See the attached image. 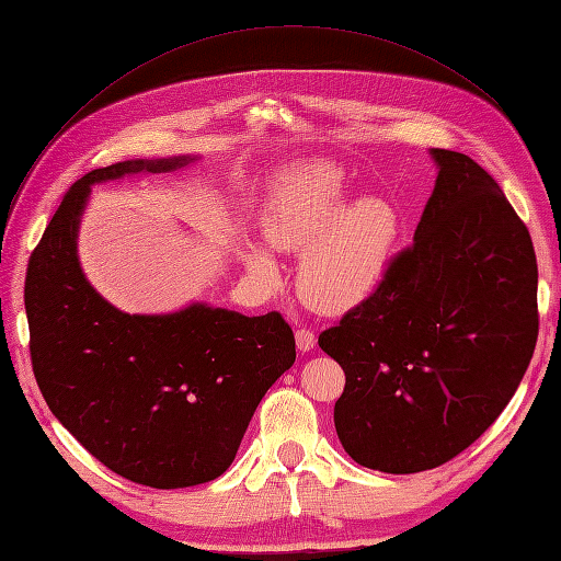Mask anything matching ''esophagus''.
<instances>
[{
    "label": "esophagus",
    "instance_id": "esophagus-1",
    "mask_svg": "<svg viewBox=\"0 0 561 561\" xmlns=\"http://www.w3.org/2000/svg\"><path fill=\"white\" fill-rule=\"evenodd\" d=\"M295 342H297V348L301 353H307V351H311L316 346V334L311 330H307V328H299L295 332Z\"/></svg>",
    "mask_w": 561,
    "mask_h": 561
}]
</instances>
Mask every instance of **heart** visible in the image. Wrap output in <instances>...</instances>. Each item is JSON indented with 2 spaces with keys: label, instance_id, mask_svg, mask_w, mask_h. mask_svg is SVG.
Masks as SVG:
<instances>
[{
  "label": "heart",
  "instance_id": "1",
  "mask_svg": "<svg viewBox=\"0 0 561 561\" xmlns=\"http://www.w3.org/2000/svg\"><path fill=\"white\" fill-rule=\"evenodd\" d=\"M346 182L332 161H301L276 178L262 210L271 250L301 252L297 287L311 307L351 311L377 290L393 257L400 219L381 196L342 203ZM248 274L264 285L278 280L274 254L260 245L243 252Z\"/></svg>",
  "mask_w": 561,
  "mask_h": 561
}]
</instances>
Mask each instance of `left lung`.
Wrapping results in <instances>:
<instances>
[{"instance_id":"left-lung-1","label":"left lung","mask_w":561,"mask_h":561,"mask_svg":"<svg viewBox=\"0 0 561 561\" xmlns=\"http://www.w3.org/2000/svg\"><path fill=\"white\" fill-rule=\"evenodd\" d=\"M433 194L414 243L318 346L342 365V447L410 474L470 447L511 402L538 336L531 236L470 157L431 149Z\"/></svg>"}]
</instances>
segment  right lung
Wrapping results in <instances>:
<instances>
[{
	"label": "right lung",
	"mask_w": 561,
	"mask_h": 561,
	"mask_svg": "<svg viewBox=\"0 0 561 561\" xmlns=\"http://www.w3.org/2000/svg\"><path fill=\"white\" fill-rule=\"evenodd\" d=\"M198 157L130 159L77 180L27 264L25 313L48 410L100 463L154 489L222 474L266 390L295 363L280 313L243 316L194 301L173 313H124L79 262L91 186L171 173Z\"/></svg>",
	"instance_id": "right-lung-1"
}]
</instances>
